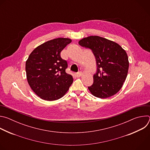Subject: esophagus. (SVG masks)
<instances>
[{
	"label": "esophagus",
	"mask_w": 150,
	"mask_h": 150,
	"mask_svg": "<svg viewBox=\"0 0 150 150\" xmlns=\"http://www.w3.org/2000/svg\"><path fill=\"white\" fill-rule=\"evenodd\" d=\"M82 72L81 71H79V72H77L76 74V76L77 77H80L81 75H82Z\"/></svg>",
	"instance_id": "obj_1"
}]
</instances>
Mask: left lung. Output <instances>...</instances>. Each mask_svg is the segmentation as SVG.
Returning a JSON list of instances; mask_svg holds the SVG:
<instances>
[{"label":"left lung","mask_w":150,"mask_h":150,"mask_svg":"<svg viewBox=\"0 0 150 150\" xmlns=\"http://www.w3.org/2000/svg\"><path fill=\"white\" fill-rule=\"evenodd\" d=\"M79 45L93 52L97 71L94 82L88 87L96 97L105 98L116 94L122 88L129 68L126 52L116 42L99 36H90L78 42Z\"/></svg>","instance_id":"8db88e82"}]
</instances>
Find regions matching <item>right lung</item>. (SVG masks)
<instances>
[{"label":"right lung","instance_id":"right-lung-1","mask_svg":"<svg viewBox=\"0 0 150 150\" xmlns=\"http://www.w3.org/2000/svg\"><path fill=\"white\" fill-rule=\"evenodd\" d=\"M72 40L57 38L36 47L25 63L28 82L33 91L41 99L54 101L68 91L74 79L66 72L68 63L60 52Z\"/></svg>","mask_w":150,"mask_h":150}]
</instances>
